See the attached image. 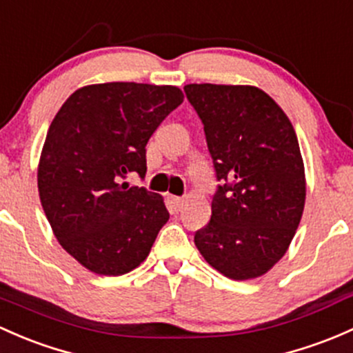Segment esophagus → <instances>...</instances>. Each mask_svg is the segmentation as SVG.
<instances>
[{
  "mask_svg": "<svg viewBox=\"0 0 353 353\" xmlns=\"http://www.w3.org/2000/svg\"><path fill=\"white\" fill-rule=\"evenodd\" d=\"M170 205H172L174 210L179 211L181 208H183V205H184V199L183 198H177V196H170Z\"/></svg>",
  "mask_w": 353,
  "mask_h": 353,
  "instance_id": "esophagus-1",
  "label": "esophagus"
}]
</instances>
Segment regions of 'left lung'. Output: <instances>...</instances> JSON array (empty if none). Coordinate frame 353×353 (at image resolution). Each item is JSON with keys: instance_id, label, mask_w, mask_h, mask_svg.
<instances>
[{"instance_id": "1", "label": "left lung", "mask_w": 353, "mask_h": 353, "mask_svg": "<svg viewBox=\"0 0 353 353\" xmlns=\"http://www.w3.org/2000/svg\"><path fill=\"white\" fill-rule=\"evenodd\" d=\"M184 92L220 181L211 220L194 243L223 276L254 279L281 261L301 221L306 181L298 137L259 88L188 84Z\"/></svg>"}]
</instances>
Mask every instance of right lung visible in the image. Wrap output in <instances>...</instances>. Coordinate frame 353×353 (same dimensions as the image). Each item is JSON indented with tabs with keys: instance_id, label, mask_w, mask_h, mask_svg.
Instances as JSON below:
<instances>
[{
	"instance_id": "add662e5",
	"label": "right lung",
	"mask_w": 353,
	"mask_h": 353,
	"mask_svg": "<svg viewBox=\"0 0 353 353\" xmlns=\"http://www.w3.org/2000/svg\"><path fill=\"white\" fill-rule=\"evenodd\" d=\"M183 99L176 86L92 84L72 92L50 123L40 201L59 243L91 272L139 267L169 220L161 194L121 181L145 177L148 139Z\"/></svg>"
}]
</instances>
